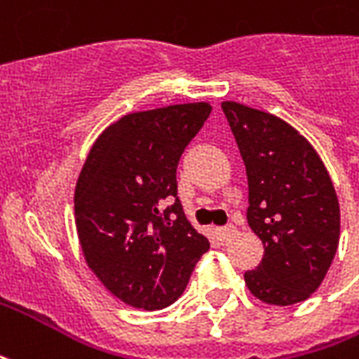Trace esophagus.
<instances>
[{"mask_svg":"<svg viewBox=\"0 0 359 359\" xmlns=\"http://www.w3.org/2000/svg\"><path fill=\"white\" fill-rule=\"evenodd\" d=\"M219 236L222 240H230L236 236V228L233 226H224V228H219Z\"/></svg>","mask_w":359,"mask_h":359,"instance_id":"1","label":"esophagus"}]
</instances>
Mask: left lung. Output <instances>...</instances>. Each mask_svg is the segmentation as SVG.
Segmentation results:
<instances>
[{
    "label": "left lung",
    "mask_w": 359,
    "mask_h": 359,
    "mask_svg": "<svg viewBox=\"0 0 359 359\" xmlns=\"http://www.w3.org/2000/svg\"><path fill=\"white\" fill-rule=\"evenodd\" d=\"M249 184L247 222L264 245L243 274L259 301H306L327 274L341 236V209L323 161L301 133L274 114L224 100Z\"/></svg>",
    "instance_id": "obj_1"
}]
</instances>
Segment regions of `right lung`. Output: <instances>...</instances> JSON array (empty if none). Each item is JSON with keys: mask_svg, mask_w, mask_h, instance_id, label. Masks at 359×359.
<instances>
[{"mask_svg": "<svg viewBox=\"0 0 359 359\" xmlns=\"http://www.w3.org/2000/svg\"><path fill=\"white\" fill-rule=\"evenodd\" d=\"M209 114V102L127 114L98 135L79 171L74 217L85 262L129 306L172 304L209 249L177 198L179 159Z\"/></svg>", "mask_w": 359, "mask_h": 359, "instance_id": "right-lung-1", "label": "right lung"}]
</instances>
